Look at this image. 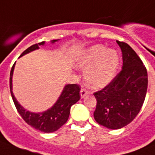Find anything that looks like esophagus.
<instances>
[{"mask_svg":"<svg viewBox=\"0 0 155 155\" xmlns=\"http://www.w3.org/2000/svg\"><path fill=\"white\" fill-rule=\"evenodd\" d=\"M89 94V92H88L86 90H84V89H81V99H83V98H84L87 94Z\"/></svg>","mask_w":155,"mask_h":155,"instance_id":"obj_1","label":"esophagus"}]
</instances>
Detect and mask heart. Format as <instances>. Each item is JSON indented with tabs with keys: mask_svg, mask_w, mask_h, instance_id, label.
Here are the masks:
<instances>
[{
	"mask_svg": "<svg viewBox=\"0 0 155 155\" xmlns=\"http://www.w3.org/2000/svg\"><path fill=\"white\" fill-rule=\"evenodd\" d=\"M120 64L119 54L103 45H94L84 50L76 61L79 69L84 71L85 84L92 89L105 87L113 80Z\"/></svg>",
	"mask_w": 155,
	"mask_h": 155,
	"instance_id": "obj_1",
	"label": "heart"
}]
</instances>
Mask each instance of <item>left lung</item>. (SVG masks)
<instances>
[{"label": "left lung", "instance_id": "8db88e82", "mask_svg": "<svg viewBox=\"0 0 155 155\" xmlns=\"http://www.w3.org/2000/svg\"><path fill=\"white\" fill-rule=\"evenodd\" d=\"M122 51L123 66L115 78L102 91L94 93L95 121L111 130L126 126L139 114L148 87L145 66L130 45L116 41Z\"/></svg>", "mask_w": 155, "mask_h": 155}]
</instances>
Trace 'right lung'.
<instances>
[{
    "label": "right lung",
    "mask_w": 155,
    "mask_h": 155,
    "mask_svg": "<svg viewBox=\"0 0 155 155\" xmlns=\"http://www.w3.org/2000/svg\"><path fill=\"white\" fill-rule=\"evenodd\" d=\"M58 40L51 41V44H54ZM45 42H41L38 44L33 45L27 48L20 57L25 54H28L31 51L40 49L41 45H44ZM15 64H13L10 74V90L12 94V100L14 101L15 108L21 114L22 119L25 120L29 125H31L35 130H40L44 133H52L59 130L63 124L66 123L68 118L70 116L71 106L74 104L81 99L80 94V86L77 84H65L63 88L61 95L59 96L56 102L54 103L50 109L43 112L35 113L31 111L26 110L21 104L19 103L15 95L13 94V86H12V76L15 69Z\"/></svg>",
    "instance_id": "obj_1"
}]
</instances>
